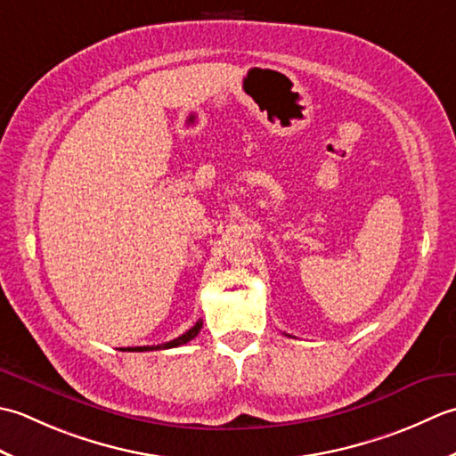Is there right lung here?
<instances>
[{"mask_svg": "<svg viewBox=\"0 0 456 456\" xmlns=\"http://www.w3.org/2000/svg\"><path fill=\"white\" fill-rule=\"evenodd\" d=\"M200 327H202V321H199L197 324H194L192 329H189L184 334H181L179 338H175L171 342H165V345H157V346H134V348H122V350H127V352H145V350H165V348H176L181 345H187L189 340H192L197 334L200 332Z\"/></svg>", "mask_w": 456, "mask_h": 456, "instance_id": "right-lung-1", "label": "right lung"}]
</instances>
